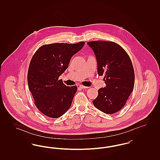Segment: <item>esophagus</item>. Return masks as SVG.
<instances>
[{
    "label": "esophagus",
    "mask_w": 160,
    "mask_h": 160,
    "mask_svg": "<svg viewBox=\"0 0 160 160\" xmlns=\"http://www.w3.org/2000/svg\"><path fill=\"white\" fill-rule=\"evenodd\" d=\"M79 87H80L81 89H87V88H88V87L84 86H83V85H82V84H80V85L79 86Z\"/></svg>",
    "instance_id": "34e87169"
}]
</instances>
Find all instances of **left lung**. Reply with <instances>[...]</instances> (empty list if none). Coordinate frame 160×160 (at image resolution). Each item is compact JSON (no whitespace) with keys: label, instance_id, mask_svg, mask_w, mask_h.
Instances as JSON below:
<instances>
[{"label":"left lung","instance_id":"8db88e82","mask_svg":"<svg viewBox=\"0 0 160 160\" xmlns=\"http://www.w3.org/2000/svg\"><path fill=\"white\" fill-rule=\"evenodd\" d=\"M93 50L99 76L104 75V88L98 89L93 104L101 112L110 114L122 109L133 91L135 75L128 54L112 41H94L88 42Z\"/></svg>","mask_w":160,"mask_h":160}]
</instances>
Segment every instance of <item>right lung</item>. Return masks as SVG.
I'll use <instances>...</instances> for the list:
<instances>
[{"mask_svg": "<svg viewBox=\"0 0 160 160\" xmlns=\"http://www.w3.org/2000/svg\"><path fill=\"white\" fill-rule=\"evenodd\" d=\"M84 45V42L46 44L33 56L28 69V83L35 104L42 114L58 118L71 106L77 87L65 86L59 77L68 68L72 56Z\"/></svg>", "mask_w": 160, "mask_h": 160, "instance_id": "obj_1", "label": "right lung"}]
</instances>
